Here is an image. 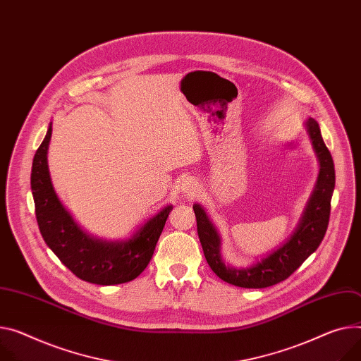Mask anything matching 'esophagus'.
<instances>
[{
  "label": "esophagus",
  "instance_id": "1",
  "mask_svg": "<svg viewBox=\"0 0 361 361\" xmlns=\"http://www.w3.org/2000/svg\"><path fill=\"white\" fill-rule=\"evenodd\" d=\"M182 193L185 197H188V198H193V197H197L198 193H200V185H198V182L195 180V179H192V178H188V179H185L183 182H182Z\"/></svg>",
  "mask_w": 361,
  "mask_h": 361
}]
</instances>
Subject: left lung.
Returning a JSON list of instances; mask_svg holds the SVG:
<instances>
[{
	"label": "left lung",
	"instance_id": "left-lung-1",
	"mask_svg": "<svg viewBox=\"0 0 361 361\" xmlns=\"http://www.w3.org/2000/svg\"><path fill=\"white\" fill-rule=\"evenodd\" d=\"M305 128L318 157L319 172L310 200L292 234L274 250L245 267L226 263L221 255V235L201 204H193L200 241L212 271L224 282L247 289H262L279 283L307 260L319 247L329 221L331 198L336 186V171L318 123L308 118Z\"/></svg>",
	"mask_w": 361,
	"mask_h": 361
}]
</instances>
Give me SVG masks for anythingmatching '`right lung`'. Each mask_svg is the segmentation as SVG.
<instances>
[{
	"mask_svg": "<svg viewBox=\"0 0 361 361\" xmlns=\"http://www.w3.org/2000/svg\"><path fill=\"white\" fill-rule=\"evenodd\" d=\"M50 138L51 123L32 166L36 218L44 243L82 281L109 286L135 279L152 260L173 205L163 207L127 238L102 240L88 234L65 208L53 188L47 164Z\"/></svg>",
	"mask_w": 361,
	"mask_h": 361,
	"instance_id": "add662e5",
	"label": "right lung"
}]
</instances>
